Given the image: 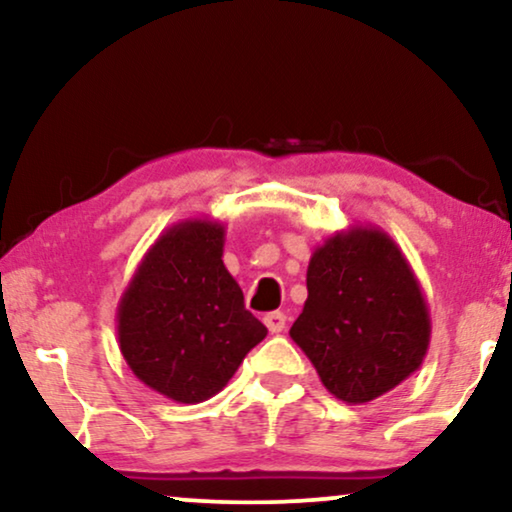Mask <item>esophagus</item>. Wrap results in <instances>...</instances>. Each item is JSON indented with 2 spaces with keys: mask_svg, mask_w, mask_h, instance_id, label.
Returning a JSON list of instances; mask_svg holds the SVG:
<instances>
[{
  "mask_svg": "<svg viewBox=\"0 0 512 512\" xmlns=\"http://www.w3.org/2000/svg\"><path fill=\"white\" fill-rule=\"evenodd\" d=\"M263 324L268 326L270 333H282L286 328V314L284 312H268L263 317Z\"/></svg>",
  "mask_w": 512,
  "mask_h": 512,
  "instance_id": "obj_1",
  "label": "esophagus"
}]
</instances>
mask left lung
Listing matches in <instances>:
<instances>
[{
    "label": "left lung",
    "instance_id": "8db88e82",
    "mask_svg": "<svg viewBox=\"0 0 512 512\" xmlns=\"http://www.w3.org/2000/svg\"><path fill=\"white\" fill-rule=\"evenodd\" d=\"M289 335L321 384L340 401L359 405L422 366L431 319L398 244L375 226H349L314 249L305 307Z\"/></svg>",
    "mask_w": 512,
    "mask_h": 512
}]
</instances>
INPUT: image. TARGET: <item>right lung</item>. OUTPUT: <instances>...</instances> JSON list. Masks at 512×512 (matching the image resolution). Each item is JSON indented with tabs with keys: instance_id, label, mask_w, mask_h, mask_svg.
<instances>
[{
	"instance_id": "1",
	"label": "right lung",
	"mask_w": 512,
	"mask_h": 512,
	"mask_svg": "<svg viewBox=\"0 0 512 512\" xmlns=\"http://www.w3.org/2000/svg\"><path fill=\"white\" fill-rule=\"evenodd\" d=\"M223 242L219 221L174 223L146 251L118 303L125 363L170 401L202 403L219 394L268 335L223 265Z\"/></svg>"
}]
</instances>
